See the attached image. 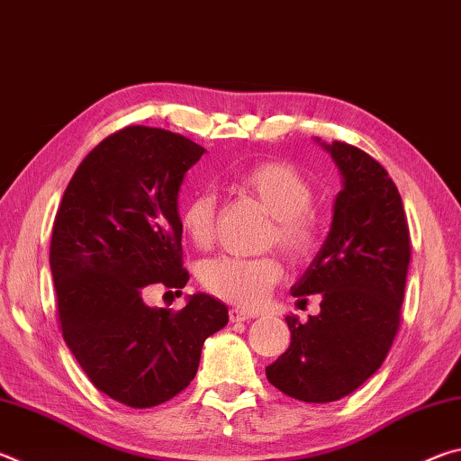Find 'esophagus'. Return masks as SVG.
Masks as SVG:
<instances>
[{
  "instance_id": "34e87169",
  "label": "esophagus",
  "mask_w": 461,
  "mask_h": 461,
  "mask_svg": "<svg viewBox=\"0 0 461 461\" xmlns=\"http://www.w3.org/2000/svg\"><path fill=\"white\" fill-rule=\"evenodd\" d=\"M254 315L252 313H246V311L241 309H230V321L231 323H244V321H249Z\"/></svg>"
}]
</instances>
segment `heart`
I'll return each mask as SVG.
<instances>
[{
  "instance_id": "b5f03b06",
  "label": "heart",
  "mask_w": 461,
  "mask_h": 461,
  "mask_svg": "<svg viewBox=\"0 0 461 461\" xmlns=\"http://www.w3.org/2000/svg\"><path fill=\"white\" fill-rule=\"evenodd\" d=\"M240 186L275 217L267 233V246H278L293 262H305L317 252L323 241V221L311 207L315 191L301 170L283 160H262L240 175ZM215 221L217 199L212 191L194 193L185 203L181 228L193 246H212ZM280 278L283 264L275 256H221L201 268L203 288L241 309L264 305L270 288Z\"/></svg>"
}]
</instances>
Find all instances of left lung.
Masks as SVG:
<instances>
[{"mask_svg":"<svg viewBox=\"0 0 461 461\" xmlns=\"http://www.w3.org/2000/svg\"><path fill=\"white\" fill-rule=\"evenodd\" d=\"M343 176L331 230L293 296H321V313L286 315L291 346L267 366L280 393L303 402L352 394L376 372L401 325L411 236L401 193L384 167L360 148L325 144Z\"/></svg>","mask_w":461,"mask_h":461,"instance_id":"obj_1","label":"left lung"}]
</instances>
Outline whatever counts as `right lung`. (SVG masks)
<instances>
[{
  "instance_id": "1",
  "label": "right lung",
  "mask_w": 461,
  "mask_h": 461,
  "mask_svg": "<svg viewBox=\"0 0 461 461\" xmlns=\"http://www.w3.org/2000/svg\"><path fill=\"white\" fill-rule=\"evenodd\" d=\"M205 148L173 131L128 126L75 170L54 217L50 270L68 349L109 399L131 409L167 402L191 384L203 343L228 325L205 293L148 307L146 286L181 288L178 191Z\"/></svg>"
}]
</instances>
